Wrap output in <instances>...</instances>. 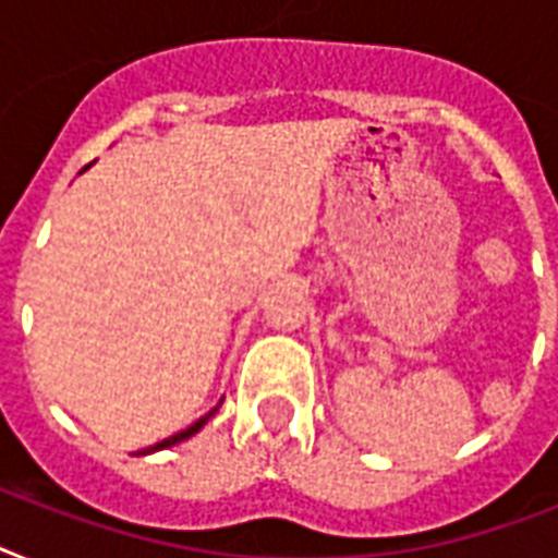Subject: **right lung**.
<instances>
[{"mask_svg":"<svg viewBox=\"0 0 558 558\" xmlns=\"http://www.w3.org/2000/svg\"><path fill=\"white\" fill-rule=\"evenodd\" d=\"M219 405H222V399H219ZM219 405H217V408H210L208 414H205V416H199V420H196V423H193V425H187V428H182V432H177V434H173V437H165V440H161V442H156V446H147V449L135 451V454H153V451L170 449V446H177V442L187 440V437H193V434H196V432H202V425L208 423L210 416L217 414V411H219Z\"/></svg>","mask_w":558,"mask_h":558,"instance_id":"add662e5","label":"right lung"}]
</instances>
